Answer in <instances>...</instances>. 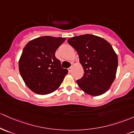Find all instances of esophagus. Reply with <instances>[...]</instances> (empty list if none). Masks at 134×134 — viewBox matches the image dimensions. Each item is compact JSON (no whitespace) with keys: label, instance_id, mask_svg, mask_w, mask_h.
Returning a JSON list of instances; mask_svg holds the SVG:
<instances>
[{"label":"esophagus","instance_id":"34e87169","mask_svg":"<svg viewBox=\"0 0 134 134\" xmlns=\"http://www.w3.org/2000/svg\"><path fill=\"white\" fill-rule=\"evenodd\" d=\"M72 68H73V66H70V68H68V70L69 72H71V71Z\"/></svg>","mask_w":134,"mask_h":134}]
</instances>
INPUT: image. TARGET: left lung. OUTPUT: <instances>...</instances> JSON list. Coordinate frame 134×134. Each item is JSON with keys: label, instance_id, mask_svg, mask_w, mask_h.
<instances>
[{"label": "left lung", "instance_id": "8db88e82", "mask_svg": "<svg viewBox=\"0 0 134 134\" xmlns=\"http://www.w3.org/2000/svg\"><path fill=\"white\" fill-rule=\"evenodd\" d=\"M77 52L84 70L83 76L76 81L87 94L97 96L104 94L115 80L118 57L111 45L106 40L90 34L68 39Z\"/></svg>", "mask_w": 134, "mask_h": 134}]
</instances>
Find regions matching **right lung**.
I'll use <instances>...</instances> for the list:
<instances>
[{"instance_id": "1", "label": "right lung", "mask_w": 134, "mask_h": 134, "mask_svg": "<svg viewBox=\"0 0 134 134\" xmlns=\"http://www.w3.org/2000/svg\"><path fill=\"white\" fill-rule=\"evenodd\" d=\"M65 38L38 37L24 47L19 61V70L27 87L36 94L46 95L59 88L67 74L55 52Z\"/></svg>"}]
</instances>
